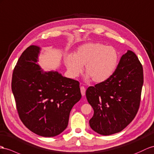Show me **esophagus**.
<instances>
[{
    "mask_svg": "<svg viewBox=\"0 0 154 154\" xmlns=\"http://www.w3.org/2000/svg\"><path fill=\"white\" fill-rule=\"evenodd\" d=\"M81 92L82 96H84L85 95V92H86V88L84 87V86H81Z\"/></svg>",
    "mask_w": 154,
    "mask_h": 154,
    "instance_id": "esophagus-1",
    "label": "esophagus"
}]
</instances>
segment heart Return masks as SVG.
Masks as SVG:
<instances>
[{
  "instance_id": "heart-1",
  "label": "heart",
  "mask_w": 154,
  "mask_h": 154,
  "mask_svg": "<svg viewBox=\"0 0 154 154\" xmlns=\"http://www.w3.org/2000/svg\"><path fill=\"white\" fill-rule=\"evenodd\" d=\"M119 58V53L114 47L90 42L79 47L74 54H67L64 63L73 77L81 74L85 66L86 79L91 78L94 82H101L115 73Z\"/></svg>"
}]
</instances>
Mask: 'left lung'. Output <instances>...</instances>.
I'll return each mask as SVG.
<instances>
[{
    "label": "left lung",
    "mask_w": 154,
    "mask_h": 154,
    "mask_svg": "<svg viewBox=\"0 0 154 154\" xmlns=\"http://www.w3.org/2000/svg\"><path fill=\"white\" fill-rule=\"evenodd\" d=\"M143 82V66L128 50L111 77L86 90V99L94 109L90 128L100 135H110L127 127L139 109Z\"/></svg>",
    "instance_id": "obj_1"
}]
</instances>
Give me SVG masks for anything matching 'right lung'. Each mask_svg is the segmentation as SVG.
<instances>
[{
  "mask_svg": "<svg viewBox=\"0 0 154 154\" xmlns=\"http://www.w3.org/2000/svg\"><path fill=\"white\" fill-rule=\"evenodd\" d=\"M39 51L30 45L23 51L14 69L11 90L23 124L39 136L51 137L67 128L81 94L79 81L58 72H43L37 63Z\"/></svg>",
  "mask_w": 154,
  "mask_h": 154,
  "instance_id": "right-lung-1",
  "label": "right lung"
}]
</instances>
